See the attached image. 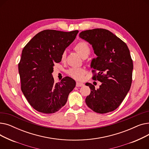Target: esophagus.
Masks as SVG:
<instances>
[{"mask_svg":"<svg viewBox=\"0 0 149 149\" xmlns=\"http://www.w3.org/2000/svg\"><path fill=\"white\" fill-rule=\"evenodd\" d=\"M84 86V84L82 83H80L79 81L76 82V86L77 87H81V86Z\"/></svg>","mask_w":149,"mask_h":149,"instance_id":"1","label":"esophagus"}]
</instances>
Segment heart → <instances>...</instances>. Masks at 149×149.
Segmentation results:
<instances>
[{
    "mask_svg": "<svg viewBox=\"0 0 149 149\" xmlns=\"http://www.w3.org/2000/svg\"><path fill=\"white\" fill-rule=\"evenodd\" d=\"M74 49L83 58H86L91 52V48L89 44L84 41H81L77 43L74 46ZM66 51H63L61 55V61H65L66 60ZM86 72V71L84 69L80 68H72L69 69L68 71V74L76 80H82Z\"/></svg>",
    "mask_w": 149,
    "mask_h": 149,
    "instance_id": "heart-1",
    "label": "heart"
}]
</instances>
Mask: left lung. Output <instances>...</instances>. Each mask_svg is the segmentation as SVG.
<instances>
[{"label": "left lung", "mask_w": 149, "mask_h": 149, "mask_svg": "<svg viewBox=\"0 0 149 149\" xmlns=\"http://www.w3.org/2000/svg\"><path fill=\"white\" fill-rule=\"evenodd\" d=\"M80 38L90 43L97 56L93 58V72L98 70L93 79L101 82L95 89L91 83V93L86 103L93 111L106 113L121 104L130 90L132 80L133 61L127 45L111 31L97 28L81 32Z\"/></svg>", "instance_id": "left-lung-1"}]
</instances>
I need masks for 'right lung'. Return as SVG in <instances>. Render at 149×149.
Segmentation results:
<instances>
[{
    "instance_id": "add662e5",
    "label": "right lung",
    "mask_w": 149,
    "mask_h": 149,
    "mask_svg": "<svg viewBox=\"0 0 149 149\" xmlns=\"http://www.w3.org/2000/svg\"><path fill=\"white\" fill-rule=\"evenodd\" d=\"M79 33L53 29L37 34L22 50L18 65L21 89L34 109L43 113H52L63 107L75 81L66 77L55 83L52 73L55 63L61 61V55Z\"/></svg>"
}]
</instances>
